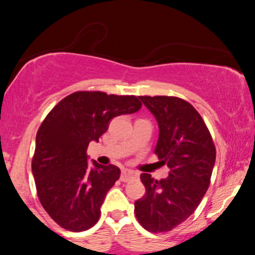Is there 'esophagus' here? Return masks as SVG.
Wrapping results in <instances>:
<instances>
[{
    "mask_svg": "<svg viewBox=\"0 0 255 255\" xmlns=\"http://www.w3.org/2000/svg\"><path fill=\"white\" fill-rule=\"evenodd\" d=\"M137 174L134 170H130V169H124L121 172V180L122 181H129L131 178L136 177Z\"/></svg>",
    "mask_w": 255,
    "mask_h": 255,
    "instance_id": "34e87169",
    "label": "esophagus"
}]
</instances>
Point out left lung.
Masks as SVG:
<instances>
[{
	"instance_id": "obj_1",
	"label": "left lung",
	"mask_w": 255,
	"mask_h": 255,
	"mask_svg": "<svg viewBox=\"0 0 255 255\" xmlns=\"http://www.w3.org/2000/svg\"><path fill=\"white\" fill-rule=\"evenodd\" d=\"M154 116L159 135L154 153L170 169L157 181L141 174L144 197L134 204L139 223L151 233H165L186 221L209 188L216 148L200 114L188 102L168 96H140Z\"/></svg>"
}]
</instances>
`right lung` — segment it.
<instances>
[{"label": "right lung", "mask_w": 255, "mask_h": 255, "mask_svg": "<svg viewBox=\"0 0 255 255\" xmlns=\"http://www.w3.org/2000/svg\"><path fill=\"white\" fill-rule=\"evenodd\" d=\"M140 108L135 96L80 91L63 98L40 125L32 174L40 204L63 229L84 231L98 222L105 195L121 171L96 160L90 168L87 147L114 118Z\"/></svg>", "instance_id": "add662e5"}]
</instances>
